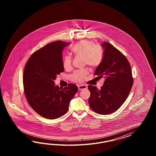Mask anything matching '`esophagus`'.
Listing matches in <instances>:
<instances>
[{
	"label": "esophagus",
	"instance_id": "obj_1",
	"mask_svg": "<svg viewBox=\"0 0 156 156\" xmlns=\"http://www.w3.org/2000/svg\"><path fill=\"white\" fill-rule=\"evenodd\" d=\"M78 90H84V89H86L87 88V86L86 85H81V86H78Z\"/></svg>",
	"mask_w": 156,
	"mask_h": 156
}]
</instances>
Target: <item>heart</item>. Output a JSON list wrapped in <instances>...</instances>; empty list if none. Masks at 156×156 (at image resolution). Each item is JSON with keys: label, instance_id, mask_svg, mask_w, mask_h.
Wrapping results in <instances>:
<instances>
[{"label": "heart", "instance_id": "1", "mask_svg": "<svg viewBox=\"0 0 156 156\" xmlns=\"http://www.w3.org/2000/svg\"><path fill=\"white\" fill-rule=\"evenodd\" d=\"M71 51L77 57H83L85 64L94 68L99 65L102 60V52L99 47L94 42L88 41H82L76 43L71 48ZM71 58L66 55L63 58V66L66 70L71 69ZM88 71H76L71 76V80L77 83H81L85 80Z\"/></svg>", "mask_w": 156, "mask_h": 156}]
</instances>
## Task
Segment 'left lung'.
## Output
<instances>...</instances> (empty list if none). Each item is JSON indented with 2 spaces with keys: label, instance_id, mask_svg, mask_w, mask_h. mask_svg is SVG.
Returning <instances> with one entry per match:
<instances>
[{
  "label": "left lung",
  "instance_id": "8db88e82",
  "mask_svg": "<svg viewBox=\"0 0 156 156\" xmlns=\"http://www.w3.org/2000/svg\"><path fill=\"white\" fill-rule=\"evenodd\" d=\"M104 49L102 60L94 72L96 78L105 79L98 90L89 85L90 108L97 113L106 115L117 110L127 99L132 87V73L127 58L107 42L101 45Z\"/></svg>",
  "mask_w": 156,
  "mask_h": 156
}]
</instances>
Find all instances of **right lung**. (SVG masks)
Instances as JSON below:
<instances>
[{
  "instance_id": "right-lung-1",
  "label": "right lung",
  "mask_w": 156,
  "mask_h": 156,
  "mask_svg": "<svg viewBox=\"0 0 156 156\" xmlns=\"http://www.w3.org/2000/svg\"><path fill=\"white\" fill-rule=\"evenodd\" d=\"M70 43L58 41L41 48L29 58L24 70V91L30 106L44 118L54 119L66 113L78 91L76 85L59 87L57 76L64 71L62 51Z\"/></svg>"
}]
</instances>
